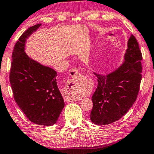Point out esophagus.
<instances>
[{
	"label": "esophagus",
	"mask_w": 154,
	"mask_h": 154,
	"mask_svg": "<svg viewBox=\"0 0 154 154\" xmlns=\"http://www.w3.org/2000/svg\"><path fill=\"white\" fill-rule=\"evenodd\" d=\"M70 77L73 79H77V78L79 77V71H78V69L77 68H72L71 70H70ZM78 99L77 97H73L72 95H68V96L66 98V101L69 102V101H77Z\"/></svg>",
	"instance_id": "obj_1"
}]
</instances>
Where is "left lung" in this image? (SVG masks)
Returning a JSON list of instances; mask_svg holds the SVG:
<instances>
[{
    "label": "left lung",
    "mask_w": 154,
    "mask_h": 154,
    "mask_svg": "<svg viewBox=\"0 0 154 154\" xmlns=\"http://www.w3.org/2000/svg\"><path fill=\"white\" fill-rule=\"evenodd\" d=\"M125 62L115 71L97 75L98 85L92 97L90 120L96 125H108L120 119L137 98L142 79V53L131 34L124 56Z\"/></svg>",
    "instance_id": "1"
}]
</instances>
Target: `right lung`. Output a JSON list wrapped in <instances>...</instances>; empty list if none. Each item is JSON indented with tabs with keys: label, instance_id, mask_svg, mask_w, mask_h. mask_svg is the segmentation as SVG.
I'll use <instances>...</instances> for the list:
<instances>
[{
	"label": "right lung",
	"instance_id": "right-lung-1",
	"mask_svg": "<svg viewBox=\"0 0 154 154\" xmlns=\"http://www.w3.org/2000/svg\"><path fill=\"white\" fill-rule=\"evenodd\" d=\"M40 25L29 27L16 42L12 52L9 82L14 99L29 120L50 126L56 123L64 107L57 84V72L31 60L24 52L26 39Z\"/></svg>",
	"mask_w": 154,
	"mask_h": 154
}]
</instances>
